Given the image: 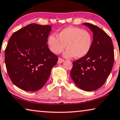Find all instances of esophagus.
<instances>
[{"label":"esophagus","mask_w":120,"mask_h":120,"mask_svg":"<svg viewBox=\"0 0 120 120\" xmlns=\"http://www.w3.org/2000/svg\"><path fill=\"white\" fill-rule=\"evenodd\" d=\"M65 61V60L64 59H62L61 58H59L58 59V64H61V63H62V62Z\"/></svg>","instance_id":"obj_1"}]
</instances>
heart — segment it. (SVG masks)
<instances>
[{"mask_svg": "<svg viewBox=\"0 0 120 120\" xmlns=\"http://www.w3.org/2000/svg\"><path fill=\"white\" fill-rule=\"evenodd\" d=\"M58 37L50 35L47 40L49 49L55 54L60 53L65 48L64 52L66 58L74 56L77 59L86 56L90 51L92 45V37L86 30L78 27L68 26L59 32Z\"/></svg>", "mask_w": 120, "mask_h": 120, "instance_id": "heart-1", "label": "heart"}]
</instances>
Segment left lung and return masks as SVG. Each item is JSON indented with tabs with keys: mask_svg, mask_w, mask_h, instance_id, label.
Returning a JSON list of instances; mask_svg holds the SVG:
<instances>
[{
	"mask_svg": "<svg viewBox=\"0 0 120 120\" xmlns=\"http://www.w3.org/2000/svg\"><path fill=\"white\" fill-rule=\"evenodd\" d=\"M93 33L88 54L73 62L70 75L79 88L86 91L97 90L105 83L114 61L112 40L105 32L90 23H82Z\"/></svg>",
	"mask_w": 120,
	"mask_h": 120,
	"instance_id": "left-lung-1",
	"label": "left lung"
}]
</instances>
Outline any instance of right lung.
I'll list each match as a JSON object with an SVG mask.
<instances>
[{
	"label": "right lung",
	"mask_w": 120,
	"mask_h": 120,
	"mask_svg": "<svg viewBox=\"0 0 120 120\" xmlns=\"http://www.w3.org/2000/svg\"><path fill=\"white\" fill-rule=\"evenodd\" d=\"M52 26L32 23L12 34L5 50V62L11 80L26 91L42 87L58 58L48 48Z\"/></svg>",
	"instance_id": "add662e5"
}]
</instances>
